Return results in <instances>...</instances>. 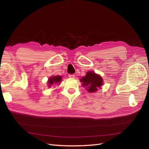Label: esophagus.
I'll use <instances>...</instances> for the list:
<instances>
[{"label":"esophagus","instance_id":"esophagus-1","mask_svg":"<svg viewBox=\"0 0 149 149\" xmlns=\"http://www.w3.org/2000/svg\"><path fill=\"white\" fill-rule=\"evenodd\" d=\"M68 76H69L70 78H75V74H69Z\"/></svg>","mask_w":149,"mask_h":149}]
</instances>
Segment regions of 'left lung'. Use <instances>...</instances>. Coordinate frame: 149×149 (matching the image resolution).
<instances>
[{
  "mask_svg": "<svg viewBox=\"0 0 149 149\" xmlns=\"http://www.w3.org/2000/svg\"><path fill=\"white\" fill-rule=\"evenodd\" d=\"M80 81L89 93L96 92L104 84L102 78L93 71H88L86 75L80 79Z\"/></svg>",
  "mask_w": 149,
  "mask_h": 149,
  "instance_id": "8db88e82",
  "label": "left lung"
}]
</instances>
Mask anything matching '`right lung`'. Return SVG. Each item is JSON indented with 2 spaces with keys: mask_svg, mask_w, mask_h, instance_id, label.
Wrapping results in <instances>:
<instances>
[{
  "mask_svg": "<svg viewBox=\"0 0 149 149\" xmlns=\"http://www.w3.org/2000/svg\"><path fill=\"white\" fill-rule=\"evenodd\" d=\"M61 80H62V77L61 76L57 75V76H50V77L48 78V80L47 81L48 87L50 88L51 86H52L53 84H56L60 85L61 82Z\"/></svg>",
  "mask_w": 149,
  "mask_h": 149,
  "instance_id": "1",
  "label": "right lung"
}]
</instances>
